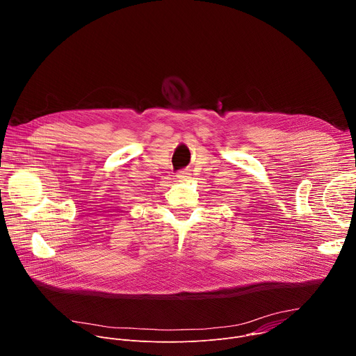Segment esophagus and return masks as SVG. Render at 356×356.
I'll list each match as a JSON object with an SVG mask.
<instances>
[{"label":"esophagus","instance_id":"obj_1","mask_svg":"<svg viewBox=\"0 0 356 356\" xmlns=\"http://www.w3.org/2000/svg\"><path fill=\"white\" fill-rule=\"evenodd\" d=\"M176 177H177L180 181H181V180H187V179H190V172H188V170H181V172L177 173Z\"/></svg>","mask_w":356,"mask_h":356}]
</instances>
